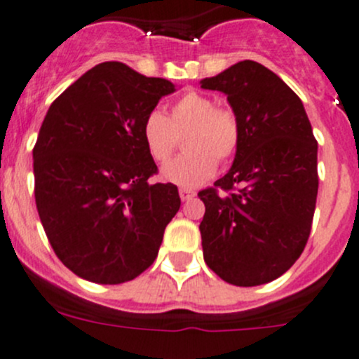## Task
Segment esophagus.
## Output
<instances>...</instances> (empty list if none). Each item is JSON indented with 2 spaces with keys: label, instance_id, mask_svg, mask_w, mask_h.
Returning a JSON list of instances; mask_svg holds the SVG:
<instances>
[{
  "label": "esophagus",
  "instance_id": "1",
  "mask_svg": "<svg viewBox=\"0 0 359 359\" xmlns=\"http://www.w3.org/2000/svg\"><path fill=\"white\" fill-rule=\"evenodd\" d=\"M180 197H181V201H190V198H194L195 197V191H191V190H188V188H180Z\"/></svg>",
  "mask_w": 359,
  "mask_h": 359
}]
</instances>
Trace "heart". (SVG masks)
Returning a JSON list of instances; mask_svg holds the SVG:
<instances>
[{
	"label": "heart",
	"instance_id": "b5f03b06",
	"mask_svg": "<svg viewBox=\"0 0 359 359\" xmlns=\"http://www.w3.org/2000/svg\"><path fill=\"white\" fill-rule=\"evenodd\" d=\"M190 129L183 157L169 162L161 178L178 187H198L216 172V161L229 162L241 143V123L229 108L201 92H187L171 106V115L151 109L141 126V140L148 155L164 164L176 150V134Z\"/></svg>",
	"mask_w": 359,
	"mask_h": 359
}]
</instances>
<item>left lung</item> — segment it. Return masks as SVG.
Here are the masks:
<instances>
[{
    "label": "left lung",
    "mask_w": 359,
    "mask_h": 359,
    "mask_svg": "<svg viewBox=\"0 0 359 359\" xmlns=\"http://www.w3.org/2000/svg\"><path fill=\"white\" fill-rule=\"evenodd\" d=\"M201 87L223 92L241 123L232 168L215 188L198 191L204 260L230 285H265L285 274L307 244L318 141L299 95L255 60L204 78Z\"/></svg>",
    "instance_id": "1"
}]
</instances>
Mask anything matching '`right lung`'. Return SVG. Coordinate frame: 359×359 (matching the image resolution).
I'll return each instance as SVG.
<instances>
[{
    "instance_id": "add662e5",
    "label": "right lung",
    "mask_w": 359,
    "mask_h": 359,
    "mask_svg": "<svg viewBox=\"0 0 359 359\" xmlns=\"http://www.w3.org/2000/svg\"><path fill=\"white\" fill-rule=\"evenodd\" d=\"M176 92L122 62H102L55 99L33 150L34 198L59 260L81 279L120 285L157 258L178 212V188L157 172L143 120Z\"/></svg>"
}]
</instances>
